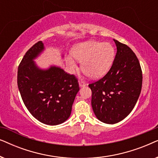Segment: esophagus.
Wrapping results in <instances>:
<instances>
[{
  "label": "esophagus",
  "mask_w": 158,
  "mask_h": 158,
  "mask_svg": "<svg viewBox=\"0 0 158 158\" xmlns=\"http://www.w3.org/2000/svg\"><path fill=\"white\" fill-rule=\"evenodd\" d=\"M85 85H86V83H85V82L79 81V86H80V87L83 88V87H85Z\"/></svg>",
  "instance_id": "obj_1"
}]
</instances>
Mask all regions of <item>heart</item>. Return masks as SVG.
I'll return each instance as SVG.
<instances>
[{"mask_svg": "<svg viewBox=\"0 0 158 158\" xmlns=\"http://www.w3.org/2000/svg\"><path fill=\"white\" fill-rule=\"evenodd\" d=\"M75 59L81 62V69L91 78L104 75L113 64L115 49L109 42L90 40L75 45L71 51ZM70 70L76 68V63L71 56L66 57Z\"/></svg>", "mask_w": 158, "mask_h": 158, "instance_id": "obj_1", "label": "heart"}]
</instances>
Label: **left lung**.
I'll list each match as a JSON object with an SVG mask.
<instances>
[{"label":"left lung","mask_w":158,"mask_h":158,"mask_svg":"<svg viewBox=\"0 0 158 158\" xmlns=\"http://www.w3.org/2000/svg\"><path fill=\"white\" fill-rule=\"evenodd\" d=\"M117 52L111 69L103 78L89 84L91 105L97 118L114 124L131 113L142 89L140 64L134 52L126 44L114 40Z\"/></svg>","instance_id":"1"}]
</instances>
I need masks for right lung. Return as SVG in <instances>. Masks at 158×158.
I'll return each mask as SVG.
<instances>
[{
	"mask_svg": "<svg viewBox=\"0 0 158 158\" xmlns=\"http://www.w3.org/2000/svg\"><path fill=\"white\" fill-rule=\"evenodd\" d=\"M44 50L40 41L27 52L19 66L17 83L31 115L43 124L55 126L70 117L80 88L74 75L68 74L61 67L52 64L42 68L36 64L35 60Z\"/></svg>",
	"mask_w": 158,
	"mask_h": 158,
	"instance_id": "right-lung-1",
	"label": "right lung"
}]
</instances>
